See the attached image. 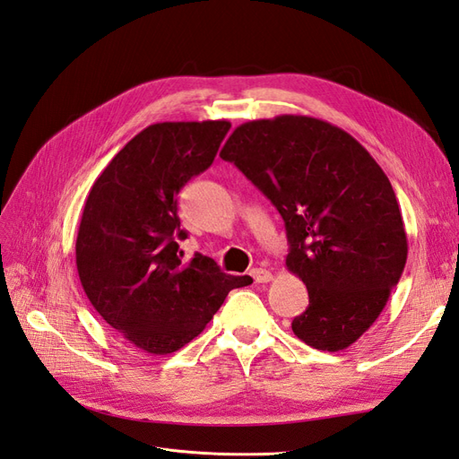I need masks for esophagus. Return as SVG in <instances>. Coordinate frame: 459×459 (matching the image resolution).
Here are the masks:
<instances>
[{
	"instance_id": "1",
	"label": "esophagus",
	"mask_w": 459,
	"mask_h": 459,
	"mask_svg": "<svg viewBox=\"0 0 459 459\" xmlns=\"http://www.w3.org/2000/svg\"><path fill=\"white\" fill-rule=\"evenodd\" d=\"M251 275H253V280H255L256 283H268V281L273 280L272 272H270V270H264V268H253V270H251Z\"/></svg>"
}]
</instances>
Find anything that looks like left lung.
Segmentation results:
<instances>
[{
    "label": "left lung",
    "mask_w": 459,
    "mask_h": 459,
    "mask_svg": "<svg viewBox=\"0 0 459 459\" xmlns=\"http://www.w3.org/2000/svg\"><path fill=\"white\" fill-rule=\"evenodd\" d=\"M220 157L285 221L287 270L310 297L293 333L312 349L344 351L379 317L406 266L404 220L386 174L351 134L302 115L241 124Z\"/></svg>",
    "instance_id": "1"
}]
</instances>
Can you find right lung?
<instances>
[{
  "label": "right lung",
  "mask_w": 459,
  "mask_h": 459,
  "mask_svg": "<svg viewBox=\"0 0 459 459\" xmlns=\"http://www.w3.org/2000/svg\"><path fill=\"white\" fill-rule=\"evenodd\" d=\"M228 120L157 122L124 145L95 179L80 218L76 268L91 307L149 354L195 339L231 289L253 283L203 255L182 262L179 193L212 164Z\"/></svg>",
  "instance_id": "right-lung-1"
}]
</instances>
